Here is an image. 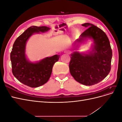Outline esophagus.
<instances>
[{"label": "esophagus", "instance_id": "34e87169", "mask_svg": "<svg viewBox=\"0 0 122 122\" xmlns=\"http://www.w3.org/2000/svg\"><path fill=\"white\" fill-rule=\"evenodd\" d=\"M70 50H66V51H65V53H68V54H69V53H70Z\"/></svg>", "mask_w": 122, "mask_h": 122}]
</instances>
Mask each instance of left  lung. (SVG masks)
<instances>
[{
  "label": "left lung",
  "mask_w": 122,
  "mask_h": 122,
  "mask_svg": "<svg viewBox=\"0 0 122 122\" xmlns=\"http://www.w3.org/2000/svg\"><path fill=\"white\" fill-rule=\"evenodd\" d=\"M82 25L87 29L76 43L86 38H92L94 41V48L89 54L77 52L72 54L69 69L77 82L90 86L101 81L108 75L111 69L112 52L107 36L102 29L89 23Z\"/></svg>",
  "instance_id": "obj_1"
}]
</instances>
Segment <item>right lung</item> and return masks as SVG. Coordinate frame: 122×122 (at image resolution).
Instances as JSON below:
<instances>
[{
    "instance_id": "add662e5",
    "label": "right lung",
    "mask_w": 122,
    "mask_h": 122,
    "mask_svg": "<svg viewBox=\"0 0 122 122\" xmlns=\"http://www.w3.org/2000/svg\"><path fill=\"white\" fill-rule=\"evenodd\" d=\"M50 28L47 26H32L26 30L15 41L10 58L14 76L21 83L31 87H36L46 83L50 78L55 62L59 55L46 57L36 63L29 62L25 56L26 43L35 32H46Z\"/></svg>"
}]
</instances>
